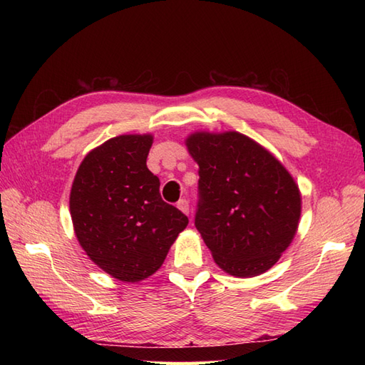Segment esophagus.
Wrapping results in <instances>:
<instances>
[{"label":"esophagus","mask_w":365,"mask_h":365,"mask_svg":"<svg viewBox=\"0 0 365 365\" xmlns=\"http://www.w3.org/2000/svg\"><path fill=\"white\" fill-rule=\"evenodd\" d=\"M177 207H178V210H182L185 215L190 213V204H188L187 199H180V200H178Z\"/></svg>","instance_id":"obj_1"}]
</instances>
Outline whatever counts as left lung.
I'll return each mask as SVG.
<instances>
[{
	"label": "left lung",
	"mask_w": 365,
	"mask_h": 365,
	"mask_svg": "<svg viewBox=\"0 0 365 365\" xmlns=\"http://www.w3.org/2000/svg\"><path fill=\"white\" fill-rule=\"evenodd\" d=\"M199 165L195 226L226 273H265L297 234L301 195L273 155L237 133H199L187 139Z\"/></svg>",
	"instance_id": "obj_1"
}]
</instances>
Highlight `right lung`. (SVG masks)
Listing matches in <instances>:
<instances>
[{"label": "right lung", "instance_id": "obj_1", "mask_svg": "<svg viewBox=\"0 0 365 365\" xmlns=\"http://www.w3.org/2000/svg\"><path fill=\"white\" fill-rule=\"evenodd\" d=\"M150 135H122L91 150L71 191L75 234L89 259L123 282L149 277L188 226L187 215L161 199L147 168Z\"/></svg>", "mask_w": 365, "mask_h": 365}]
</instances>
